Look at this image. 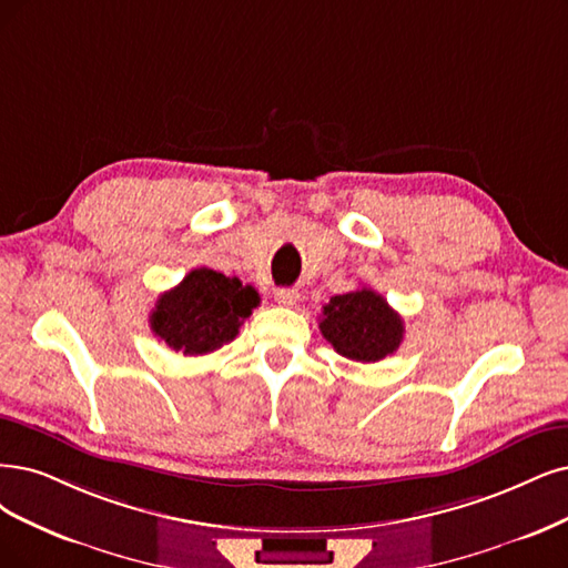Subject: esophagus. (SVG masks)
<instances>
[{
    "instance_id": "obj_1",
    "label": "esophagus",
    "mask_w": 568,
    "mask_h": 568,
    "mask_svg": "<svg viewBox=\"0 0 568 568\" xmlns=\"http://www.w3.org/2000/svg\"><path fill=\"white\" fill-rule=\"evenodd\" d=\"M297 300H300V292L295 287H281V290H276V302L281 306H292V304H297Z\"/></svg>"
}]
</instances>
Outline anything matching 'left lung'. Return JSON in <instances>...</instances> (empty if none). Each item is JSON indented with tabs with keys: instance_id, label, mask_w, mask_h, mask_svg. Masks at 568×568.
<instances>
[{
	"instance_id": "1",
	"label": "left lung",
	"mask_w": 568,
	"mask_h": 568,
	"mask_svg": "<svg viewBox=\"0 0 568 568\" xmlns=\"http://www.w3.org/2000/svg\"><path fill=\"white\" fill-rule=\"evenodd\" d=\"M323 337L339 355L355 363H376L395 353L403 342L405 323L388 302L369 287L332 297L318 323Z\"/></svg>"
}]
</instances>
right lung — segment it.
I'll list each match as a JSON object with an SVG mask.
<instances>
[{
  "label": "right lung",
  "instance_id": "obj_1",
  "mask_svg": "<svg viewBox=\"0 0 568 568\" xmlns=\"http://www.w3.org/2000/svg\"><path fill=\"white\" fill-rule=\"evenodd\" d=\"M260 304L257 290L213 268H194L159 297L150 325L168 348L205 355L222 348Z\"/></svg>",
  "mask_w": 568,
  "mask_h": 568
}]
</instances>
